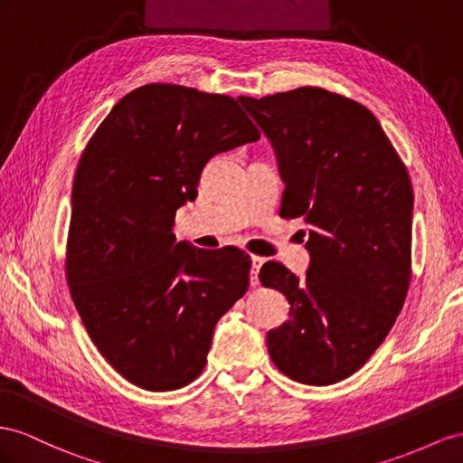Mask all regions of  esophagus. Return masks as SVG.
I'll use <instances>...</instances> for the list:
<instances>
[{
  "label": "esophagus",
  "instance_id": "34e87169",
  "mask_svg": "<svg viewBox=\"0 0 463 463\" xmlns=\"http://www.w3.org/2000/svg\"><path fill=\"white\" fill-rule=\"evenodd\" d=\"M264 262H266L264 258L252 256V269H250V286H252V288H256L258 283H260V279H258V271H260V268L264 266Z\"/></svg>",
  "mask_w": 463,
  "mask_h": 463
}]
</instances>
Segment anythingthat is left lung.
Returning <instances> with one entry per match:
<instances>
[{"label":"left lung","mask_w":463,"mask_h":463,"mask_svg":"<svg viewBox=\"0 0 463 463\" xmlns=\"http://www.w3.org/2000/svg\"><path fill=\"white\" fill-rule=\"evenodd\" d=\"M244 109L276 150L286 184L279 215L303 219L305 278L260 269L289 301L269 330V358L293 382L330 385L352 375L385 340L411 283L412 187L382 125L364 105L323 88H298Z\"/></svg>","instance_id":"1"}]
</instances>
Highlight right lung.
<instances>
[{"instance_id":"1","label":"right lung","mask_w":463,"mask_h":463,"mask_svg":"<svg viewBox=\"0 0 463 463\" xmlns=\"http://www.w3.org/2000/svg\"><path fill=\"white\" fill-rule=\"evenodd\" d=\"M258 138L229 96L148 84L115 105L81 154L70 293L93 345L130 383L172 391L194 382L217 321L246 293L250 256L175 242L172 229L205 164Z\"/></svg>"}]
</instances>
